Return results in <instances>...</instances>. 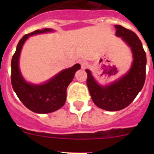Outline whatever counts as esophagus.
<instances>
[{
    "label": "esophagus",
    "mask_w": 154,
    "mask_h": 154,
    "mask_svg": "<svg viewBox=\"0 0 154 154\" xmlns=\"http://www.w3.org/2000/svg\"><path fill=\"white\" fill-rule=\"evenodd\" d=\"M80 66H81L82 68H86L88 65V62L86 61V60H80Z\"/></svg>",
    "instance_id": "34e87169"
}]
</instances>
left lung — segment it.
Listing matches in <instances>:
<instances>
[{"label":"left lung","mask_w":154,"mask_h":154,"mask_svg":"<svg viewBox=\"0 0 154 154\" xmlns=\"http://www.w3.org/2000/svg\"><path fill=\"white\" fill-rule=\"evenodd\" d=\"M116 35L122 37L131 48L133 54V66L127 74L109 86H100L89 70L86 84L94 104L107 111H119L132 103L144 84L146 76V54L142 42L136 33L121 25L115 26Z\"/></svg>","instance_id":"8db88e82"}]
</instances>
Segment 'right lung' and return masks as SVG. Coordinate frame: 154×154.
<instances>
[{"label": "right lung", "instance_id": "add662e5", "mask_svg": "<svg viewBox=\"0 0 154 154\" xmlns=\"http://www.w3.org/2000/svg\"><path fill=\"white\" fill-rule=\"evenodd\" d=\"M51 31L53 29L44 28L24 35L18 42L11 61L12 88L24 106L31 111L40 114L52 112L63 106L66 100V90L68 85L72 81L76 71L80 68V64L74 65L71 68L62 71L42 85H32L24 80L18 68V60L24 42L30 35Z\"/></svg>", "mask_w": 154, "mask_h": 154}]
</instances>
